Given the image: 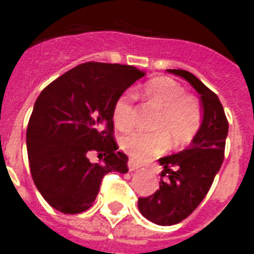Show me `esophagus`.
I'll return each mask as SVG.
<instances>
[{"instance_id": "obj_1", "label": "esophagus", "mask_w": 254, "mask_h": 254, "mask_svg": "<svg viewBox=\"0 0 254 254\" xmlns=\"http://www.w3.org/2000/svg\"><path fill=\"white\" fill-rule=\"evenodd\" d=\"M127 167H129L130 171H135V170L139 169V166L134 162V161H129V162H127Z\"/></svg>"}]
</instances>
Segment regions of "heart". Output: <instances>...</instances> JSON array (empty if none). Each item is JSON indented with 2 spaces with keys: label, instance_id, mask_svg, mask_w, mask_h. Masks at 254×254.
<instances>
[{
  "label": "heart",
  "instance_id": "1",
  "mask_svg": "<svg viewBox=\"0 0 254 254\" xmlns=\"http://www.w3.org/2000/svg\"><path fill=\"white\" fill-rule=\"evenodd\" d=\"M142 96L161 109L154 127L169 135L171 142L183 145L195 137L200 125V108L192 97L186 95L185 89L177 81L170 77L154 79L145 85ZM133 121L134 100L127 92L116 100L113 123L120 130H127L133 125ZM164 135L130 131L121 137L120 145L130 158L137 162H146L166 150L167 138Z\"/></svg>",
  "mask_w": 254,
  "mask_h": 254
}]
</instances>
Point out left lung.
I'll use <instances>...</instances> for the list:
<instances>
[{"label":"left lung","instance_id":"left-lung-1","mask_svg":"<svg viewBox=\"0 0 254 254\" xmlns=\"http://www.w3.org/2000/svg\"><path fill=\"white\" fill-rule=\"evenodd\" d=\"M166 71L189 81L200 95L203 116L187 149L158 159L163 167L161 175L169 174V179H161L155 193L138 199L142 216L158 225L178 224L200 204L220 170L228 135V121L219 97L189 71Z\"/></svg>","mask_w":254,"mask_h":254}]
</instances>
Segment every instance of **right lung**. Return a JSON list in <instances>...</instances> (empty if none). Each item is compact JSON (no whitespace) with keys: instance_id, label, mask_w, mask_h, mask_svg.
<instances>
[{"instance_id":"obj_1","label":"right lung","mask_w":254,"mask_h":254,"mask_svg":"<svg viewBox=\"0 0 254 254\" xmlns=\"http://www.w3.org/2000/svg\"><path fill=\"white\" fill-rule=\"evenodd\" d=\"M145 73L131 65L89 62L43 89L34 104L26 146L38 191L59 212L87 211L105 174L127 173L113 139L116 100ZM99 153L101 163L89 154Z\"/></svg>"}]
</instances>
